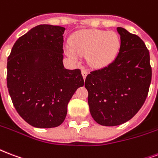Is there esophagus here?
I'll list each match as a JSON object with an SVG mask.
<instances>
[{
	"instance_id": "obj_1",
	"label": "esophagus",
	"mask_w": 158,
	"mask_h": 158,
	"mask_svg": "<svg viewBox=\"0 0 158 158\" xmlns=\"http://www.w3.org/2000/svg\"><path fill=\"white\" fill-rule=\"evenodd\" d=\"M81 72H82V75H83V78H84V79H85L88 74V71L86 70V69H83L81 70Z\"/></svg>"
}]
</instances>
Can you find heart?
I'll use <instances>...</instances> for the list:
<instances>
[{
    "instance_id": "heart-1",
    "label": "heart",
    "mask_w": 158,
    "mask_h": 158,
    "mask_svg": "<svg viewBox=\"0 0 158 158\" xmlns=\"http://www.w3.org/2000/svg\"><path fill=\"white\" fill-rule=\"evenodd\" d=\"M71 46L66 48L67 55L74 60L86 55V60L93 68L108 65L116 58L120 48V38L114 32L98 30L80 31L72 36Z\"/></svg>"
}]
</instances>
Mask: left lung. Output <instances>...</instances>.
<instances>
[{"label": "left lung", "mask_w": 158, "mask_h": 158, "mask_svg": "<svg viewBox=\"0 0 158 158\" xmlns=\"http://www.w3.org/2000/svg\"><path fill=\"white\" fill-rule=\"evenodd\" d=\"M120 49L106 67L91 71L85 79L93 118L103 126L124 123L142 108L152 80L150 55L140 37L122 27Z\"/></svg>", "instance_id": "obj_1"}]
</instances>
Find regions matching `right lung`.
I'll return each mask as SVG.
<instances>
[{"label": "right lung", "mask_w": 158, "mask_h": 158, "mask_svg": "<svg viewBox=\"0 0 158 158\" xmlns=\"http://www.w3.org/2000/svg\"><path fill=\"white\" fill-rule=\"evenodd\" d=\"M58 26L40 25L15 41L7 60V88L16 111L35 127L60 126L69 101L84 84L79 69L63 64V34Z\"/></svg>", "instance_id": "1"}]
</instances>
